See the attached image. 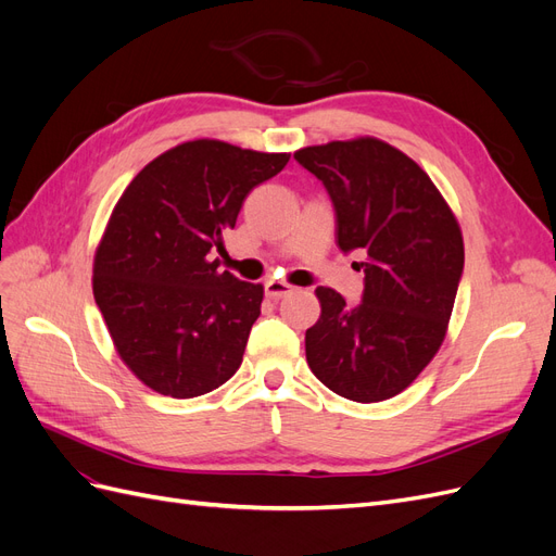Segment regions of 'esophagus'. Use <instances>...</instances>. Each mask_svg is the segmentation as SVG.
<instances>
[{
  "mask_svg": "<svg viewBox=\"0 0 556 556\" xmlns=\"http://www.w3.org/2000/svg\"><path fill=\"white\" fill-rule=\"evenodd\" d=\"M264 292H266V296L268 299H282L285 294H290L292 292V285H288V282H282V280H266V285H264Z\"/></svg>",
  "mask_w": 556,
  "mask_h": 556,
  "instance_id": "1",
  "label": "esophagus"
}]
</instances>
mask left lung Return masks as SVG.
I'll return each mask as SVG.
<instances>
[{
	"mask_svg": "<svg viewBox=\"0 0 556 556\" xmlns=\"http://www.w3.org/2000/svg\"><path fill=\"white\" fill-rule=\"evenodd\" d=\"M294 160L323 180L336 243L364 262L362 304L317 288L306 359L331 392L392 399L439 352L464 271V239L447 201L408 155L374 137L308 146Z\"/></svg>",
	"mask_w": 556,
	"mask_h": 556,
	"instance_id": "left-lung-1",
	"label": "left lung"
}]
</instances>
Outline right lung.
<instances>
[{
    "label": "right lung",
    "instance_id": "1",
    "mask_svg": "<svg viewBox=\"0 0 556 556\" xmlns=\"http://www.w3.org/2000/svg\"><path fill=\"white\" fill-rule=\"evenodd\" d=\"M288 162L197 139L146 164L117 199L92 292L117 355L150 390L192 399L237 374L264 288L220 271L211 252L225 250L250 190Z\"/></svg>",
    "mask_w": 556,
    "mask_h": 556
}]
</instances>
